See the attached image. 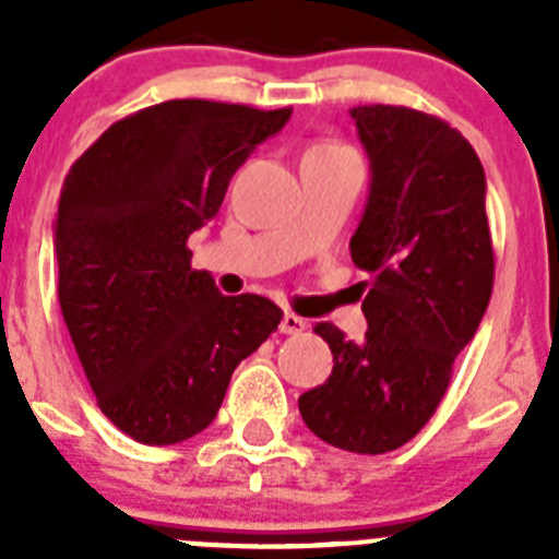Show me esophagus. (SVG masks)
I'll return each instance as SVG.
<instances>
[{"label": "esophagus", "instance_id": "obj_1", "mask_svg": "<svg viewBox=\"0 0 559 559\" xmlns=\"http://www.w3.org/2000/svg\"><path fill=\"white\" fill-rule=\"evenodd\" d=\"M280 330L288 335H299L302 330H308V322H305L302 316H296V313H285L283 316V324H280Z\"/></svg>", "mask_w": 559, "mask_h": 559}]
</instances>
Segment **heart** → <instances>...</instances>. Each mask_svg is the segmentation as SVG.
Returning a JSON list of instances; mask_svg holds the SVG:
<instances>
[{
  "instance_id": "heart-1",
  "label": "heart",
  "mask_w": 559,
  "mask_h": 559,
  "mask_svg": "<svg viewBox=\"0 0 559 559\" xmlns=\"http://www.w3.org/2000/svg\"><path fill=\"white\" fill-rule=\"evenodd\" d=\"M341 151H347V147L335 145V142H319V145L310 147L308 153H341Z\"/></svg>"
}]
</instances>
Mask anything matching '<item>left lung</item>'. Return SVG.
I'll list each match as a JSON object with an SVG mask.
<instances>
[{"instance_id":"8db88e82","label":"left lung","mask_w":559,"mask_h":559,"mask_svg":"<svg viewBox=\"0 0 559 559\" xmlns=\"http://www.w3.org/2000/svg\"><path fill=\"white\" fill-rule=\"evenodd\" d=\"M372 187L349 240L364 341L319 322L333 372L299 397L305 426L349 453L397 451L423 431L476 335L496 280L484 167L456 128L406 106L349 108Z\"/></svg>"}]
</instances>
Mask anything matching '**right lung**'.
<instances>
[{"label": "right lung", "instance_id": "obj_1", "mask_svg": "<svg viewBox=\"0 0 559 559\" xmlns=\"http://www.w3.org/2000/svg\"><path fill=\"white\" fill-rule=\"evenodd\" d=\"M288 117L290 108L167 100L114 122L63 179V322L100 412L142 445L204 431L237 364L283 322L265 296H221L190 265L187 237Z\"/></svg>", "mask_w": 559, "mask_h": 559}]
</instances>
